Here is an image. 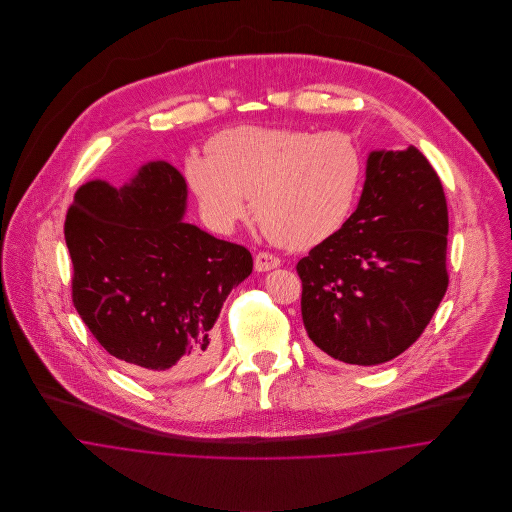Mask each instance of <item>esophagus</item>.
Listing matches in <instances>:
<instances>
[{
    "mask_svg": "<svg viewBox=\"0 0 512 512\" xmlns=\"http://www.w3.org/2000/svg\"><path fill=\"white\" fill-rule=\"evenodd\" d=\"M280 258L278 256H274V254H268V252H258L256 254V258H254V268L258 270V272H270V270H274V268H278L280 266Z\"/></svg>",
    "mask_w": 512,
    "mask_h": 512,
    "instance_id": "1",
    "label": "esophagus"
}]
</instances>
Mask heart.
I'll return each instance as SVG.
<instances>
[{
  "mask_svg": "<svg viewBox=\"0 0 512 512\" xmlns=\"http://www.w3.org/2000/svg\"><path fill=\"white\" fill-rule=\"evenodd\" d=\"M209 155H189L185 179L220 232L252 213L276 242L311 248L349 217L365 159L345 132L238 126L211 138Z\"/></svg>",
  "mask_w": 512,
  "mask_h": 512,
  "instance_id": "1",
  "label": "heart"
}]
</instances>
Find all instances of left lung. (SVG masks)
<instances>
[{
	"instance_id": "left-lung-1",
	"label": "left lung",
	"mask_w": 512,
	"mask_h": 512,
	"mask_svg": "<svg viewBox=\"0 0 512 512\" xmlns=\"http://www.w3.org/2000/svg\"><path fill=\"white\" fill-rule=\"evenodd\" d=\"M447 203L418 147L374 149L357 211L297 262L313 345L347 365H382L424 333L447 290Z\"/></svg>"
}]
</instances>
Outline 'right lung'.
<instances>
[{"instance_id": "add662e5", "label": "right lung", "mask_w": 512, "mask_h": 512, "mask_svg": "<svg viewBox=\"0 0 512 512\" xmlns=\"http://www.w3.org/2000/svg\"><path fill=\"white\" fill-rule=\"evenodd\" d=\"M187 183L149 161L114 187L94 179L65 220L73 303L94 339L138 376H193L213 363L220 309L252 254L185 222Z\"/></svg>"}]
</instances>
